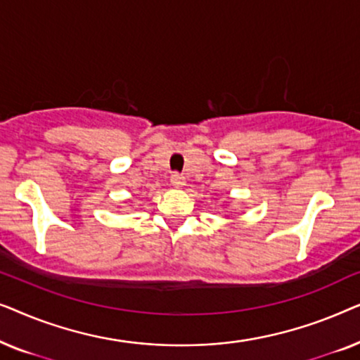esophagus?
Instances as JSON below:
<instances>
[{
  "mask_svg": "<svg viewBox=\"0 0 360 360\" xmlns=\"http://www.w3.org/2000/svg\"><path fill=\"white\" fill-rule=\"evenodd\" d=\"M170 181H172V186H175V188H184V186L186 185V181H185L184 176L179 175V174L172 175Z\"/></svg>",
  "mask_w": 360,
  "mask_h": 360,
  "instance_id": "1",
  "label": "esophagus"
}]
</instances>
